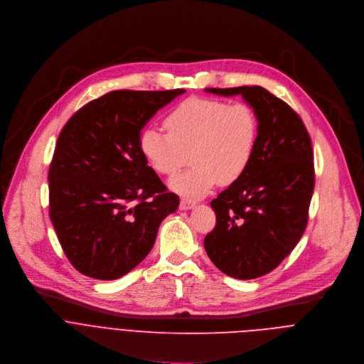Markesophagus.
Returning <instances> with one entry per match:
<instances>
[{
	"label": "esophagus",
	"mask_w": 364,
	"mask_h": 364,
	"mask_svg": "<svg viewBox=\"0 0 364 364\" xmlns=\"http://www.w3.org/2000/svg\"><path fill=\"white\" fill-rule=\"evenodd\" d=\"M193 205H195V202H193V200H191V199H181L179 208H181L182 210H188V209L193 208Z\"/></svg>",
	"instance_id": "obj_1"
}]
</instances>
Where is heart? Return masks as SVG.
<instances>
[{
  "label": "heart",
  "instance_id": "heart-1",
  "mask_svg": "<svg viewBox=\"0 0 364 364\" xmlns=\"http://www.w3.org/2000/svg\"><path fill=\"white\" fill-rule=\"evenodd\" d=\"M166 133L144 127L139 151L159 175H175L188 161L192 166L171 179L176 193L206 195L218 182L231 185L250 168L259 137L255 110L244 102L191 97L175 106L164 120Z\"/></svg>",
  "mask_w": 364,
  "mask_h": 364
}]
</instances>
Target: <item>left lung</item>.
<instances>
[{
    "label": "left lung",
    "mask_w": 364,
    "mask_h": 364,
    "mask_svg": "<svg viewBox=\"0 0 364 364\" xmlns=\"http://www.w3.org/2000/svg\"><path fill=\"white\" fill-rule=\"evenodd\" d=\"M206 92L241 95L259 120L254 159L241 179L210 200L216 225L203 241L216 268L254 279L277 268L306 231L314 191L311 139L301 117L261 86Z\"/></svg>",
    "instance_id": "left-lung-1"
}]
</instances>
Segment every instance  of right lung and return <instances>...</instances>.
Segmentation results:
<instances>
[{"label": "right lung", "mask_w": 364, "mask_h": 364, "mask_svg": "<svg viewBox=\"0 0 364 364\" xmlns=\"http://www.w3.org/2000/svg\"><path fill=\"white\" fill-rule=\"evenodd\" d=\"M183 89L114 90L73 114L48 169V210L79 272L116 279L151 252L161 223L179 206L139 151L148 120Z\"/></svg>", "instance_id": "right-lung-1"}]
</instances>
